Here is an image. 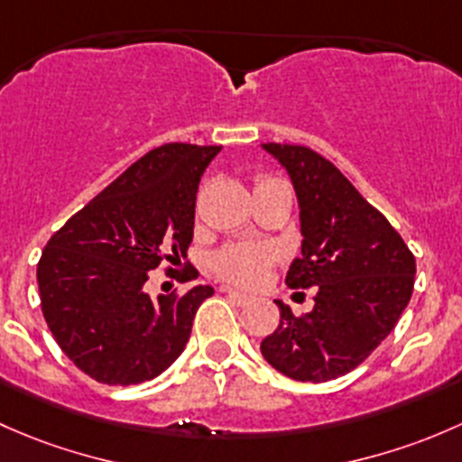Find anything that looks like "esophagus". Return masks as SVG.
<instances>
[{
    "mask_svg": "<svg viewBox=\"0 0 462 462\" xmlns=\"http://www.w3.org/2000/svg\"><path fill=\"white\" fill-rule=\"evenodd\" d=\"M220 291H225L226 296L233 298V302L240 304V307H245V304H249V300H251V296H246V293L237 291V289H233V287H220Z\"/></svg>",
    "mask_w": 462,
    "mask_h": 462,
    "instance_id": "34e87169",
    "label": "esophagus"
}]
</instances>
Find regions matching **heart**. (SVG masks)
I'll use <instances>...</instances> for the list:
<instances>
[{"mask_svg":"<svg viewBox=\"0 0 462 462\" xmlns=\"http://www.w3.org/2000/svg\"><path fill=\"white\" fill-rule=\"evenodd\" d=\"M275 258V249L269 245H233L222 249L213 258V266L220 275L240 284H254Z\"/></svg>","mask_w":462,"mask_h":462,"instance_id":"b5f03b06","label":"heart"}]
</instances>
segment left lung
<instances>
[{
    "label": "left lung",
    "instance_id": "1",
    "mask_svg": "<svg viewBox=\"0 0 462 462\" xmlns=\"http://www.w3.org/2000/svg\"><path fill=\"white\" fill-rule=\"evenodd\" d=\"M260 149L287 171L300 211V255L284 282L316 287L304 316L275 300L280 325L260 351L293 380H336L392 334L411 298L416 260L387 217L331 162L304 146L269 142Z\"/></svg>",
    "mask_w": 462,
    "mask_h": 462
}]
</instances>
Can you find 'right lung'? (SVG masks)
Instances as JSON below:
<instances>
[{"instance_id":"1","label":"right lung","mask_w":462,"mask_h":462,"mask_svg":"<svg viewBox=\"0 0 462 462\" xmlns=\"http://www.w3.org/2000/svg\"><path fill=\"white\" fill-rule=\"evenodd\" d=\"M220 149L182 142L153 149L46 245L37 264L42 311L61 351L97 383L153 380L187 346L211 284L182 298H151L144 284L164 260L187 258L199 178Z\"/></svg>"}]
</instances>
